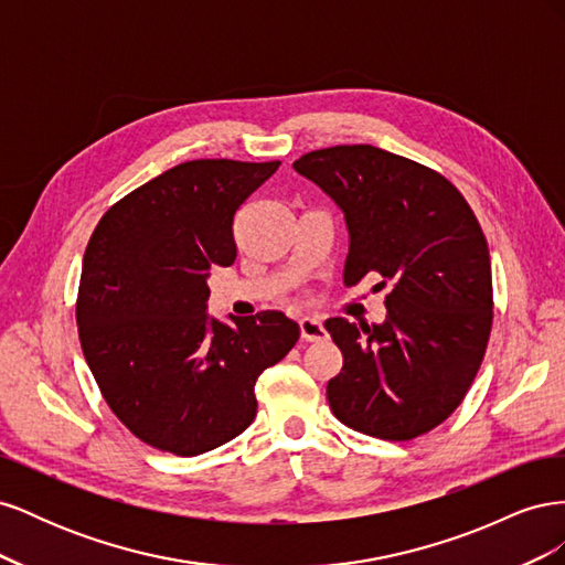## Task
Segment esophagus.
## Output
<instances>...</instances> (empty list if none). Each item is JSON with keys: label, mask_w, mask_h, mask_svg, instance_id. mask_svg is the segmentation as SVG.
<instances>
[{"label": "esophagus", "mask_w": 565, "mask_h": 565, "mask_svg": "<svg viewBox=\"0 0 565 565\" xmlns=\"http://www.w3.org/2000/svg\"><path fill=\"white\" fill-rule=\"evenodd\" d=\"M299 330H301L303 341H322L324 337H328V330H324L322 320L311 318V316H303L299 320Z\"/></svg>", "instance_id": "1"}]
</instances>
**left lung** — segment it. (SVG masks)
<instances>
[{"instance_id": "obj_1", "label": "left lung", "mask_w": 565, "mask_h": 565, "mask_svg": "<svg viewBox=\"0 0 565 565\" xmlns=\"http://www.w3.org/2000/svg\"><path fill=\"white\" fill-rule=\"evenodd\" d=\"M344 212V282L380 273L386 320H324L344 355L328 382L334 417L351 429L409 440L465 401L492 328L486 235L457 188L434 169L374 146H334L292 164Z\"/></svg>"}]
</instances>
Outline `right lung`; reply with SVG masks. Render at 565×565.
Instances as JSON below:
<instances>
[{"instance_id":"1","label":"right lung","mask_w":565,"mask_h":565,"mask_svg":"<svg viewBox=\"0 0 565 565\" xmlns=\"http://www.w3.org/2000/svg\"><path fill=\"white\" fill-rule=\"evenodd\" d=\"M280 162L193 160L136 188L84 252L77 330L117 419L148 446L195 457L243 434L259 374L292 351L280 311L207 316L212 266L235 262L233 216Z\"/></svg>"}]
</instances>
